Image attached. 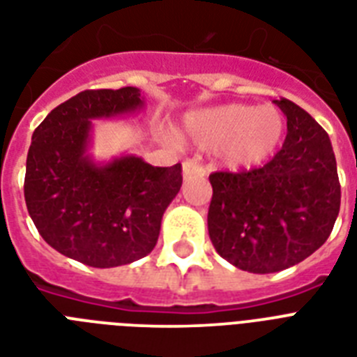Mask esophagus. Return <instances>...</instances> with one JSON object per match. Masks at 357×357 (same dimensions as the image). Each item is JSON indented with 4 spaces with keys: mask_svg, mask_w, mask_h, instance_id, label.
Returning <instances> with one entry per match:
<instances>
[{
    "mask_svg": "<svg viewBox=\"0 0 357 357\" xmlns=\"http://www.w3.org/2000/svg\"><path fill=\"white\" fill-rule=\"evenodd\" d=\"M202 176H206V168L198 165L196 161H185L183 162V178L190 179V178H202Z\"/></svg>",
    "mask_w": 357,
    "mask_h": 357,
    "instance_id": "34e87169",
    "label": "esophagus"
}]
</instances>
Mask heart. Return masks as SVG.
<instances>
[{
    "mask_svg": "<svg viewBox=\"0 0 357 357\" xmlns=\"http://www.w3.org/2000/svg\"><path fill=\"white\" fill-rule=\"evenodd\" d=\"M285 133V119L272 105L226 103L202 109L183 119L179 137L204 150H218L231 168H250L265 162L276 151Z\"/></svg>",
    "mask_w": 357,
    "mask_h": 357,
    "instance_id": "b5f03b06",
    "label": "heart"
}]
</instances>
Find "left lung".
<instances>
[{
  "label": "left lung",
  "mask_w": 357,
  "mask_h": 357,
  "mask_svg": "<svg viewBox=\"0 0 357 357\" xmlns=\"http://www.w3.org/2000/svg\"><path fill=\"white\" fill-rule=\"evenodd\" d=\"M287 116V137L272 161L248 172L209 176V237L241 271L271 274L298 265L326 243L341 207L332 142L291 100L274 102Z\"/></svg>",
  "instance_id": "left-lung-1"
}]
</instances>
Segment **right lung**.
<instances>
[{
  "label": "right lung",
  "instance_id": "1",
  "mask_svg": "<svg viewBox=\"0 0 357 357\" xmlns=\"http://www.w3.org/2000/svg\"><path fill=\"white\" fill-rule=\"evenodd\" d=\"M137 86L83 91L35 129L24 195L38 234L63 255L94 266L129 265L153 250L162 215L181 189V165L151 167L137 155L94 162L92 122L137 113Z\"/></svg>",
  "mask_w": 357,
  "mask_h": 357
}]
</instances>
